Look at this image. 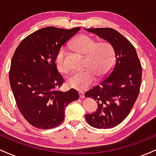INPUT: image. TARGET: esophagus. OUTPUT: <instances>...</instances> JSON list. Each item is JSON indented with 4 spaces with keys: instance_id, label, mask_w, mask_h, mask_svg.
<instances>
[{
    "instance_id": "34e87169",
    "label": "esophagus",
    "mask_w": 156,
    "mask_h": 156,
    "mask_svg": "<svg viewBox=\"0 0 156 156\" xmlns=\"http://www.w3.org/2000/svg\"><path fill=\"white\" fill-rule=\"evenodd\" d=\"M85 94H84V92H82V91H80L79 92V96H80V99H83V98H85Z\"/></svg>"
}]
</instances>
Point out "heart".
<instances>
[{"mask_svg": "<svg viewBox=\"0 0 156 156\" xmlns=\"http://www.w3.org/2000/svg\"><path fill=\"white\" fill-rule=\"evenodd\" d=\"M72 49L85 55L83 71L73 73L67 79L69 87L84 90L95 81L96 75L103 77L110 70L115 61V51L113 45L107 41L96 42L87 35H80L73 39L69 44ZM66 51L61 48L55 57V64L58 70L66 73L69 70L65 62Z\"/></svg>", "mask_w": 156, "mask_h": 156, "instance_id": "b5f03b06", "label": "heart"}]
</instances>
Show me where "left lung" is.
Instances as JSON below:
<instances>
[{"instance_id":"1","label":"left lung","mask_w":156,"mask_h":156,"mask_svg":"<svg viewBox=\"0 0 156 156\" xmlns=\"http://www.w3.org/2000/svg\"><path fill=\"white\" fill-rule=\"evenodd\" d=\"M112 44L115 64L110 74L99 85L85 93L86 98L95 100V112L86 114L89 125L112 128L126 118L133 108L140 90L141 65L135 48L120 33L110 28H87Z\"/></svg>"}]
</instances>
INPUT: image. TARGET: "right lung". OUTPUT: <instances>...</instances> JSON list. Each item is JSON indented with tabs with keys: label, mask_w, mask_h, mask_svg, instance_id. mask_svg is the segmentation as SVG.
Segmentation results:
<instances>
[{
	"label": "right lung",
	"mask_w": 156,
	"mask_h": 156,
	"mask_svg": "<svg viewBox=\"0 0 156 156\" xmlns=\"http://www.w3.org/2000/svg\"><path fill=\"white\" fill-rule=\"evenodd\" d=\"M80 29L41 28L17 46L11 62L9 82L17 108L36 128L50 129L64 119V108L79 98L71 89L58 90L64 83L55 64L57 53Z\"/></svg>",
	"instance_id": "right-lung-1"
}]
</instances>
